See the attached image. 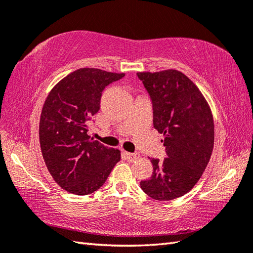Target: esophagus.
<instances>
[{
  "label": "esophagus",
  "instance_id": "34e87169",
  "mask_svg": "<svg viewBox=\"0 0 253 253\" xmlns=\"http://www.w3.org/2000/svg\"><path fill=\"white\" fill-rule=\"evenodd\" d=\"M124 157H125V160H127L128 162H134L135 160H137V158L139 157V155L137 153L132 154V153H128V152H124L123 153Z\"/></svg>",
  "mask_w": 253,
  "mask_h": 253
}]
</instances>
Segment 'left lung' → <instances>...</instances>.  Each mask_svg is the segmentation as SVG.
<instances>
[{
    "label": "left lung",
    "instance_id": "8db88e82",
    "mask_svg": "<svg viewBox=\"0 0 253 253\" xmlns=\"http://www.w3.org/2000/svg\"><path fill=\"white\" fill-rule=\"evenodd\" d=\"M153 102L154 128L164 136L168 157L152 158L153 175L140 182L158 201L181 198L207 169L214 146L211 108L196 84L183 72L169 69L137 72Z\"/></svg>",
    "mask_w": 253,
    "mask_h": 253
}]
</instances>
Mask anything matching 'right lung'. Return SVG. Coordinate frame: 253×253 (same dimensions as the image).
I'll use <instances>...</instances> for the list:
<instances>
[{"label": "right lung", "mask_w": 253, "mask_h": 253, "mask_svg": "<svg viewBox=\"0 0 253 253\" xmlns=\"http://www.w3.org/2000/svg\"><path fill=\"white\" fill-rule=\"evenodd\" d=\"M124 76L80 68L60 80L46 97L39 125L42 156L55 183L69 193H93L121 161L119 149L93 140L88 130L100 108L102 90Z\"/></svg>", "instance_id": "obj_1"}]
</instances>
